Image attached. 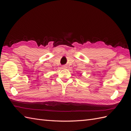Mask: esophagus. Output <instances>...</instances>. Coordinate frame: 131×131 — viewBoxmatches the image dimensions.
I'll list each match as a JSON object with an SVG mask.
<instances>
[{"label":"esophagus","mask_w":131,"mask_h":131,"mask_svg":"<svg viewBox=\"0 0 131 131\" xmlns=\"http://www.w3.org/2000/svg\"><path fill=\"white\" fill-rule=\"evenodd\" d=\"M62 68H67V66H63L62 67Z\"/></svg>","instance_id":"obj_1"}]
</instances>
